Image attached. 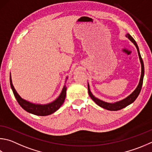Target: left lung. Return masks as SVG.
Here are the masks:
<instances>
[{"label":"left lung","mask_w":152,"mask_h":152,"mask_svg":"<svg viewBox=\"0 0 152 152\" xmlns=\"http://www.w3.org/2000/svg\"><path fill=\"white\" fill-rule=\"evenodd\" d=\"M126 37H128L129 40H130L134 44V45L136 46V47L137 48V52H138V55H139V58H140V62H141V65H142V74H141V78H140V80L139 82V84L137 86V88H136L133 92H132L130 95L128 96L126 98L124 99V100L117 102L114 103V104H111V103H107L106 102H104L102 100H100V99L96 98L95 96H94L92 92H90V86L89 84H88V94L90 96V98L92 99L93 101L94 102L98 104L99 106H100L102 107H103L104 109H106L107 110H110V111H117V110H120L121 109L124 108V107H126L127 106H128L130 104L136 100V99L137 98V96L140 94V91H141L142 87V84H143V76H144V65H143V60L141 57V55H140V51H139V48L138 46H137V43L136 42V41L132 37V36L129 34H127Z\"/></svg>","instance_id":"1"}]
</instances>
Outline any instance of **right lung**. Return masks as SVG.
Instances as JSON below:
<instances>
[{"label": "right lung", "mask_w": 152, "mask_h": 152, "mask_svg": "<svg viewBox=\"0 0 152 152\" xmlns=\"http://www.w3.org/2000/svg\"><path fill=\"white\" fill-rule=\"evenodd\" d=\"M10 84L11 88H12V90L14 95H15V97L16 98L19 105H20L24 110H26V112L37 115H40V116H45V115L52 114H53L54 112H56V110H58L60 108V107L62 106L63 103H64L66 98V86H64L62 90L61 94H60V96H58V98L56 100H55L54 102H52L49 103L48 104H35L24 100V99L22 98L20 96L18 95V94L16 92V90L13 86L10 76Z\"/></svg>", "instance_id": "add662e5"}]
</instances>
